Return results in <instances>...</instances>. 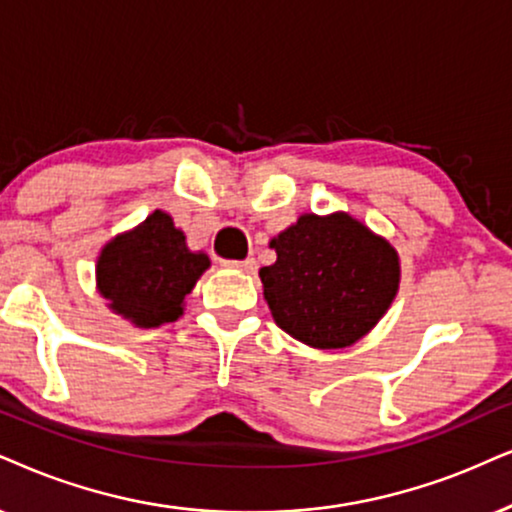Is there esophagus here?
Here are the masks:
<instances>
[{
  "instance_id": "1",
  "label": "esophagus",
  "mask_w": 512,
  "mask_h": 512,
  "mask_svg": "<svg viewBox=\"0 0 512 512\" xmlns=\"http://www.w3.org/2000/svg\"><path fill=\"white\" fill-rule=\"evenodd\" d=\"M229 267L236 271H243V274H255L257 262L252 260V257H248V260H243V262H229Z\"/></svg>"
}]
</instances>
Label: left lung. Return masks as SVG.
Masks as SVG:
<instances>
[{
	"label": "left lung",
	"instance_id": "left-lung-1",
	"mask_svg": "<svg viewBox=\"0 0 512 512\" xmlns=\"http://www.w3.org/2000/svg\"><path fill=\"white\" fill-rule=\"evenodd\" d=\"M260 269L276 326L314 349L357 345L399 293V252L349 212H304L269 241Z\"/></svg>",
	"mask_w": 512,
	"mask_h": 512
}]
</instances>
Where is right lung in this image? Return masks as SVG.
<instances>
[{
	"label": "right lung",
	"instance_id": "right-lung-1",
	"mask_svg": "<svg viewBox=\"0 0 512 512\" xmlns=\"http://www.w3.org/2000/svg\"><path fill=\"white\" fill-rule=\"evenodd\" d=\"M210 269L203 250L186 245L165 210L103 245L96 257V290L113 314L134 328H158L184 314L186 295Z\"/></svg>",
	"mask_w": 512,
	"mask_h": 512
}]
</instances>
